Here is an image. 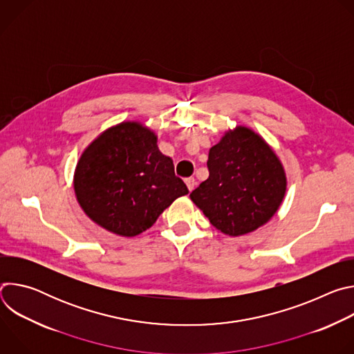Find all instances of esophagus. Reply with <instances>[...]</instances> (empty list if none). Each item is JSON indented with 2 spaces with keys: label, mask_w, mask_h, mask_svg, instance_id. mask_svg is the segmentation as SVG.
<instances>
[{
  "label": "esophagus",
  "mask_w": 354,
  "mask_h": 354,
  "mask_svg": "<svg viewBox=\"0 0 354 354\" xmlns=\"http://www.w3.org/2000/svg\"><path fill=\"white\" fill-rule=\"evenodd\" d=\"M185 183H186V186H187V189H189L190 192L196 187V179H194V178H187V179H185Z\"/></svg>",
  "instance_id": "obj_1"
}]
</instances>
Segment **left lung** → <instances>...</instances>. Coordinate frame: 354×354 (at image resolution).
<instances>
[{
  "mask_svg": "<svg viewBox=\"0 0 354 354\" xmlns=\"http://www.w3.org/2000/svg\"><path fill=\"white\" fill-rule=\"evenodd\" d=\"M207 167L209 178L190 198L223 234H249L277 213L287 189L286 171L261 134L245 126L227 130L210 148Z\"/></svg>",
  "mask_w": 354,
  "mask_h": 354,
  "instance_id": "1",
  "label": "left lung"
}]
</instances>
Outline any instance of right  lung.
I'll return each mask as SVG.
<instances>
[{
    "label": "right lung",
    "mask_w": 354,
    "mask_h": 354,
    "mask_svg": "<svg viewBox=\"0 0 354 354\" xmlns=\"http://www.w3.org/2000/svg\"><path fill=\"white\" fill-rule=\"evenodd\" d=\"M157 140L154 130L142 123L122 122L82 151L74 171V192L84 213L99 227L136 236L189 193Z\"/></svg>",
    "instance_id": "right-lung-1"
}]
</instances>
